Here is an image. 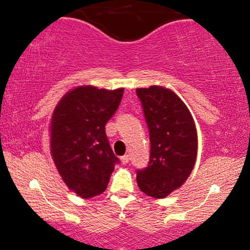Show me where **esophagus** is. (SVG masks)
<instances>
[{
  "label": "esophagus",
  "mask_w": 250,
  "mask_h": 250,
  "mask_svg": "<svg viewBox=\"0 0 250 250\" xmlns=\"http://www.w3.org/2000/svg\"><path fill=\"white\" fill-rule=\"evenodd\" d=\"M129 160H130L129 155H125V156L121 157V162L123 163V165H127V163H129Z\"/></svg>",
  "instance_id": "obj_1"
}]
</instances>
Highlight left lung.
<instances>
[{
	"label": "left lung",
	"mask_w": 250,
	"mask_h": 250,
	"mask_svg": "<svg viewBox=\"0 0 250 250\" xmlns=\"http://www.w3.org/2000/svg\"><path fill=\"white\" fill-rule=\"evenodd\" d=\"M150 140L148 166L136 170L139 188L163 199L180 188L193 170L197 134L188 108L176 94L159 85L136 89Z\"/></svg>",
	"instance_id": "8db88e82"
}]
</instances>
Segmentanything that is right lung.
I'll return each mask as SVG.
<instances>
[{
  "label": "right lung",
  "mask_w": 250,
  "mask_h": 250,
  "mask_svg": "<svg viewBox=\"0 0 250 250\" xmlns=\"http://www.w3.org/2000/svg\"><path fill=\"white\" fill-rule=\"evenodd\" d=\"M123 91L79 87L65 94L54 110L51 156L68 188L83 199L102 194L120 162L104 127L116 113Z\"/></svg>",
  "instance_id": "right-lung-1"
}]
</instances>
